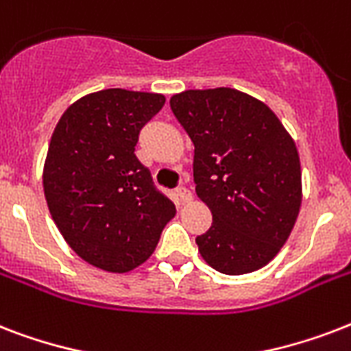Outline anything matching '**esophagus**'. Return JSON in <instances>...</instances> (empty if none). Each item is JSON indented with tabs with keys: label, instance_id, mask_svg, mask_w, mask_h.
Returning <instances> with one entry per match:
<instances>
[{
	"label": "esophagus",
	"instance_id": "1",
	"mask_svg": "<svg viewBox=\"0 0 351 351\" xmlns=\"http://www.w3.org/2000/svg\"><path fill=\"white\" fill-rule=\"evenodd\" d=\"M176 195H178V198H180V200H182V202H184V204H186V202H191L193 195H191V191L187 189V187H184V186L178 187V189H176Z\"/></svg>",
	"mask_w": 351,
	"mask_h": 351
}]
</instances>
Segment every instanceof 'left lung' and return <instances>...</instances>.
Listing matches in <instances>:
<instances>
[{
	"instance_id": "8db88e82",
	"label": "left lung",
	"mask_w": 351,
	"mask_h": 351,
	"mask_svg": "<svg viewBox=\"0 0 351 351\" xmlns=\"http://www.w3.org/2000/svg\"><path fill=\"white\" fill-rule=\"evenodd\" d=\"M169 106L195 145V189L213 215L197 237L200 255L226 275L261 269L299 217L302 175L293 138L266 104L230 87L184 90Z\"/></svg>"
}]
</instances>
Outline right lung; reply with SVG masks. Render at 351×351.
Wrapping results in <instances>:
<instances>
[{
	"mask_svg": "<svg viewBox=\"0 0 351 351\" xmlns=\"http://www.w3.org/2000/svg\"><path fill=\"white\" fill-rule=\"evenodd\" d=\"M164 95L106 89L80 98L52 132L43 191L73 251L104 271L127 273L153 255L175 204L134 154Z\"/></svg>",
	"mask_w": 351,
	"mask_h": 351,
	"instance_id": "1",
	"label": "right lung"
}]
</instances>
